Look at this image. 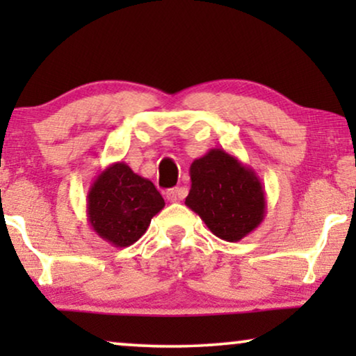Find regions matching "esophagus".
Segmentation results:
<instances>
[{
	"label": "esophagus",
	"instance_id": "1",
	"mask_svg": "<svg viewBox=\"0 0 356 356\" xmlns=\"http://www.w3.org/2000/svg\"><path fill=\"white\" fill-rule=\"evenodd\" d=\"M184 197V191L181 188H172L167 191V199L170 202H177Z\"/></svg>",
	"mask_w": 356,
	"mask_h": 356
}]
</instances>
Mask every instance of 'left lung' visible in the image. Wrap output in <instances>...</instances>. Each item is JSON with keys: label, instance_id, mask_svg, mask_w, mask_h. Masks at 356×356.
<instances>
[{"label": "left lung", "instance_id": "8db88e82", "mask_svg": "<svg viewBox=\"0 0 356 356\" xmlns=\"http://www.w3.org/2000/svg\"><path fill=\"white\" fill-rule=\"evenodd\" d=\"M191 189L184 204L213 235L240 241L266 217V193L256 172L223 149H211L189 168Z\"/></svg>", "mask_w": 356, "mask_h": 356}]
</instances>
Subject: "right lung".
Masks as SVG:
<instances>
[{"label": "right lung", "mask_w": 356, "mask_h": 356, "mask_svg": "<svg viewBox=\"0 0 356 356\" xmlns=\"http://www.w3.org/2000/svg\"><path fill=\"white\" fill-rule=\"evenodd\" d=\"M163 197L147 178L128 163L115 162L97 175L87 193V220L102 240L115 248H128L144 235Z\"/></svg>", "instance_id": "1"}]
</instances>
